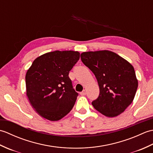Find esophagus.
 <instances>
[{"label":"esophagus","mask_w":153,"mask_h":153,"mask_svg":"<svg viewBox=\"0 0 153 153\" xmlns=\"http://www.w3.org/2000/svg\"><path fill=\"white\" fill-rule=\"evenodd\" d=\"M80 95H82V96L85 95H86V91H85V90H83L82 92H81V93H80Z\"/></svg>","instance_id":"obj_1"}]
</instances>
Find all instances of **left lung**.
Instances as JSON below:
<instances>
[{
    "instance_id": "obj_1",
    "label": "left lung",
    "mask_w": 153,
    "mask_h": 153,
    "mask_svg": "<svg viewBox=\"0 0 153 153\" xmlns=\"http://www.w3.org/2000/svg\"><path fill=\"white\" fill-rule=\"evenodd\" d=\"M81 59L95 75L99 86V96L92 102L94 108L110 118L124 112L134 100L138 87L134 66L108 50L83 52Z\"/></svg>"
}]
</instances>
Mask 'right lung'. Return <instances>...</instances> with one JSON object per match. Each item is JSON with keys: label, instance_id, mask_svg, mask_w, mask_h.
Instances as JSON below:
<instances>
[{"label": "right lung", "instance_id": "obj_1", "mask_svg": "<svg viewBox=\"0 0 153 153\" xmlns=\"http://www.w3.org/2000/svg\"><path fill=\"white\" fill-rule=\"evenodd\" d=\"M74 51H55L35 58L25 74L26 95L39 115L50 121L66 116L76 102L77 92L68 74L79 59Z\"/></svg>", "mask_w": 153, "mask_h": 153}]
</instances>
